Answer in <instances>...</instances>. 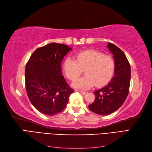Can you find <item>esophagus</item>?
Returning a JSON list of instances; mask_svg holds the SVG:
<instances>
[{
	"label": "esophagus",
	"mask_w": 152,
	"mask_h": 152,
	"mask_svg": "<svg viewBox=\"0 0 152 152\" xmlns=\"http://www.w3.org/2000/svg\"><path fill=\"white\" fill-rule=\"evenodd\" d=\"M75 91H78V92H79V93H80V94H83V95L86 94V92H85V91H79V90H75Z\"/></svg>",
	"instance_id": "34e87169"
}]
</instances>
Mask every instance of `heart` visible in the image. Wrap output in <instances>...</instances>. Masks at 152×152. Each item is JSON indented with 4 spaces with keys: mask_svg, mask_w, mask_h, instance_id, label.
Wrapping results in <instances>:
<instances>
[{
    "mask_svg": "<svg viewBox=\"0 0 152 152\" xmlns=\"http://www.w3.org/2000/svg\"><path fill=\"white\" fill-rule=\"evenodd\" d=\"M115 61L112 56H105L94 50H87L78 53L76 59L71 57L65 59L64 72L69 80H75L86 69V77L75 81L72 86L80 89H90L94 85L102 87L112 79L115 70Z\"/></svg>",
    "mask_w": 152,
    "mask_h": 152,
    "instance_id": "heart-1",
    "label": "heart"
}]
</instances>
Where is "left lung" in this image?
<instances>
[{
  "instance_id": "8db88e82",
  "label": "left lung",
  "mask_w": 152,
  "mask_h": 152,
  "mask_svg": "<svg viewBox=\"0 0 152 152\" xmlns=\"http://www.w3.org/2000/svg\"><path fill=\"white\" fill-rule=\"evenodd\" d=\"M108 48L113 54L114 76L108 84L94 92L95 100L89 105L92 112L100 115L111 114L125 102L129 91L131 66L125 54L115 45L108 42Z\"/></svg>"
}]
</instances>
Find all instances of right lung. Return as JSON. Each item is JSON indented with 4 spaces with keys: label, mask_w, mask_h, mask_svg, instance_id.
I'll use <instances>...</instances> for the list:
<instances>
[{
    "label": "right lung",
    "mask_w": 152,
    "mask_h": 152,
    "mask_svg": "<svg viewBox=\"0 0 152 152\" xmlns=\"http://www.w3.org/2000/svg\"><path fill=\"white\" fill-rule=\"evenodd\" d=\"M72 50L68 45L50 43L37 49L25 68V87L34 107L46 115L62 112L74 91L62 75L61 64Z\"/></svg>",
    "instance_id": "obj_1"
}]
</instances>
